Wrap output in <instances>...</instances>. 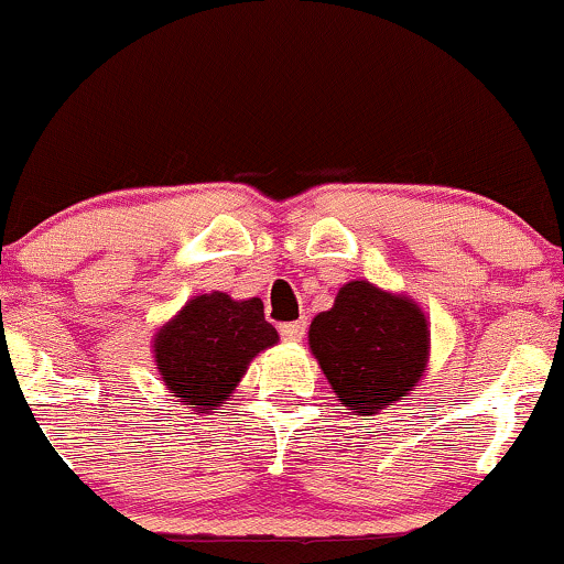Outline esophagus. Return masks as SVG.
<instances>
[{
  "instance_id": "esophagus-1",
  "label": "esophagus",
  "mask_w": 564,
  "mask_h": 564,
  "mask_svg": "<svg viewBox=\"0 0 564 564\" xmlns=\"http://www.w3.org/2000/svg\"><path fill=\"white\" fill-rule=\"evenodd\" d=\"M304 333H306V323L304 319H299V323H284V325H280V336L284 338V341H301V338H304Z\"/></svg>"
}]
</instances>
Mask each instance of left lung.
I'll list each match as a JSON object with an SVG mask.
<instances>
[{"mask_svg": "<svg viewBox=\"0 0 564 564\" xmlns=\"http://www.w3.org/2000/svg\"><path fill=\"white\" fill-rule=\"evenodd\" d=\"M308 344L338 401L362 416L409 398L425 371L430 330L411 301L349 282L314 317Z\"/></svg>", "mask_w": 564, "mask_h": 564, "instance_id": "obj_1", "label": "left lung"}]
</instances>
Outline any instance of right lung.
Instances as JSON below:
<instances>
[{"label": "right lung", "mask_w": 564, "mask_h": 564, "mask_svg": "<svg viewBox=\"0 0 564 564\" xmlns=\"http://www.w3.org/2000/svg\"><path fill=\"white\" fill-rule=\"evenodd\" d=\"M276 344L260 299L196 295L155 338V362L169 390L191 409H215L260 349Z\"/></svg>", "instance_id": "obj_1"}]
</instances>
